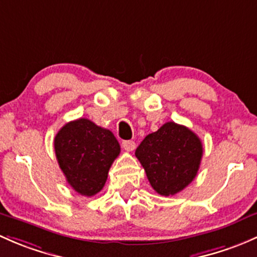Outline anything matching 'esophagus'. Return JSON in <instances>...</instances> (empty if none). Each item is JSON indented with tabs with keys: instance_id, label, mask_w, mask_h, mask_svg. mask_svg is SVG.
Wrapping results in <instances>:
<instances>
[{
	"instance_id": "obj_1",
	"label": "esophagus",
	"mask_w": 257,
	"mask_h": 257,
	"mask_svg": "<svg viewBox=\"0 0 257 257\" xmlns=\"http://www.w3.org/2000/svg\"><path fill=\"white\" fill-rule=\"evenodd\" d=\"M121 145H123L124 150L126 151H133L136 149V143H134L133 140H124V142L121 143Z\"/></svg>"
}]
</instances>
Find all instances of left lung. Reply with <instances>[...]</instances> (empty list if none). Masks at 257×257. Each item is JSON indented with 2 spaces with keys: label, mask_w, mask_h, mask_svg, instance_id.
<instances>
[{
  "label": "left lung",
  "mask_w": 257,
  "mask_h": 257,
  "mask_svg": "<svg viewBox=\"0 0 257 257\" xmlns=\"http://www.w3.org/2000/svg\"><path fill=\"white\" fill-rule=\"evenodd\" d=\"M202 155L201 139L175 121L145 137L136 150L151 187L161 196H174L187 187L198 172Z\"/></svg>",
  "instance_id": "left-lung-1"
}]
</instances>
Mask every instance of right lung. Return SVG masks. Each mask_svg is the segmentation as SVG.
I'll return each instance as SVG.
<instances>
[{"label": "right lung", "instance_id": "1", "mask_svg": "<svg viewBox=\"0 0 257 257\" xmlns=\"http://www.w3.org/2000/svg\"><path fill=\"white\" fill-rule=\"evenodd\" d=\"M54 149L67 183L86 197L103 188L108 171L120 153L112 132L86 118L65 124L55 136Z\"/></svg>", "mask_w": 257, "mask_h": 257}]
</instances>
